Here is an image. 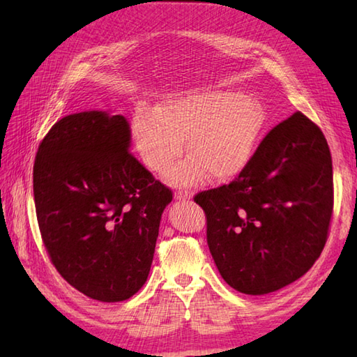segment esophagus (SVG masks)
Masks as SVG:
<instances>
[{"label": "esophagus", "instance_id": "1", "mask_svg": "<svg viewBox=\"0 0 357 357\" xmlns=\"http://www.w3.org/2000/svg\"><path fill=\"white\" fill-rule=\"evenodd\" d=\"M192 198V193L187 192V190H176L174 192V199L176 201H187Z\"/></svg>", "mask_w": 357, "mask_h": 357}]
</instances>
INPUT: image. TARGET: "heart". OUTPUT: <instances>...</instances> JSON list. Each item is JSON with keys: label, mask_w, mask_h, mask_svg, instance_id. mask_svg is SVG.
Masks as SVG:
<instances>
[{"label": "heart", "mask_w": 357, "mask_h": 357, "mask_svg": "<svg viewBox=\"0 0 357 357\" xmlns=\"http://www.w3.org/2000/svg\"><path fill=\"white\" fill-rule=\"evenodd\" d=\"M264 124L252 98L231 90L199 89L170 96L153 110L136 109L132 133L141 161L162 174L183 153L188 156L167 173L174 185L190 187L238 176L252 159Z\"/></svg>", "instance_id": "b5f03b06"}]
</instances>
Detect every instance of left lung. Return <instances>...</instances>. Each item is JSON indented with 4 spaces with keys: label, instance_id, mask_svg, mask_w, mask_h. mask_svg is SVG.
I'll return each instance as SVG.
<instances>
[{
    "label": "left lung",
    "instance_id": "obj_1",
    "mask_svg": "<svg viewBox=\"0 0 357 357\" xmlns=\"http://www.w3.org/2000/svg\"><path fill=\"white\" fill-rule=\"evenodd\" d=\"M193 199L225 282L245 294L276 291L304 276L327 242L335 199L327 139L296 112L265 135L234 181Z\"/></svg>",
    "mask_w": 357,
    "mask_h": 357
}]
</instances>
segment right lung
<instances>
[{"label":"right lung","mask_w":357,"mask_h":357,"mask_svg":"<svg viewBox=\"0 0 357 357\" xmlns=\"http://www.w3.org/2000/svg\"><path fill=\"white\" fill-rule=\"evenodd\" d=\"M121 115L81 112L44 136L33 164L43 244L89 298L121 302L146 284L172 190L136 159Z\"/></svg>","instance_id":"1"}]
</instances>
